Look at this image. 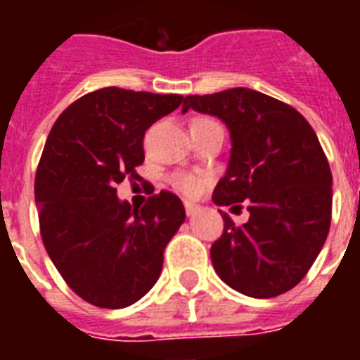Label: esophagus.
Instances as JSON below:
<instances>
[{
	"label": "esophagus",
	"mask_w": 360,
	"mask_h": 360,
	"mask_svg": "<svg viewBox=\"0 0 360 360\" xmlns=\"http://www.w3.org/2000/svg\"><path fill=\"white\" fill-rule=\"evenodd\" d=\"M185 211L188 217H194V214L200 211V205H196V203H192V202H185Z\"/></svg>",
	"instance_id": "34e87169"
}]
</instances>
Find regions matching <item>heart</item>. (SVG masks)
I'll return each instance as SVG.
<instances>
[{
	"mask_svg": "<svg viewBox=\"0 0 360 360\" xmlns=\"http://www.w3.org/2000/svg\"><path fill=\"white\" fill-rule=\"evenodd\" d=\"M172 185L181 191L186 196H196L198 192L202 191L203 177H198L194 174H186V172H179V174L172 175Z\"/></svg>",
	"mask_w": 360,
	"mask_h": 360,
	"instance_id": "heart-1",
	"label": "heart"
}]
</instances>
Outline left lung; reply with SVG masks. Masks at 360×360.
Returning a JSON list of instances; mask_svg holds the SVG:
<instances>
[{"mask_svg":"<svg viewBox=\"0 0 360 360\" xmlns=\"http://www.w3.org/2000/svg\"><path fill=\"white\" fill-rule=\"evenodd\" d=\"M188 110L230 130V160L213 202H243L250 213L243 226L222 213L224 233L211 246L214 271L243 295H282L304 278L329 233L333 175L318 136L290 104L248 87L188 95L183 114Z\"/></svg>","mask_w":360,"mask_h":360,"instance_id":"8db88e82","label":"left lung"}]
</instances>
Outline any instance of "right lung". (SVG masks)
<instances>
[{"instance_id":"obj_1","label":"right lung","mask_w":360,"mask_h":360,"mask_svg":"<svg viewBox=\"0 0 360 360\" xmlns=\"http://www.w3.org/2000/svg\"><path fill=\"white\" fill-rule=\"evenodd\" d=\"M181 103V95L104 87L70 104L48 134L35 177L42 243L70 290L95 307L140 301L185 222L172 192L132 209L115 188L138 177L146 130Z\"/></svg>"}]
</instances>
